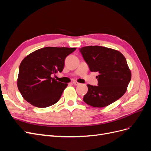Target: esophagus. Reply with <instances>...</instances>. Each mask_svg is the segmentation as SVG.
<instances>
[{
  "mask_svg": "<svg viewBox=\"0 0 151 151\" xmlns=\"http://www.w3.org/2000/svg\"><path fill=\"white\" fill-rule=\"evenodd\" d=\"M72 83H73V84H74V85H76V86H78V85H79V83H77V82H76V81L72 82Z\"/></svg>",
  "mask_w": 151,
  "mask_h": 151,
  "instance_id": "1",
  "label": "esophagus"
}]
</instances>
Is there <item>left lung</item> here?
<instances>
[{"label": "left lung", "instance_id": "left-lung-1", "mask_svg": "<svg viewBox=\"0 0 151 151\" xmlns=\"http://www.w3.org/2000/svg\"><path fill=\"white\" fill-rule=\"evenodd\" d=\"M91 72H99L98 86L88 84L84 101L91 106L103 108L116 101L124 94L131 79L126 58L118 50L101 46L80 48Z\"/></svg>", "mask_w": 151, "mask_h": 151}]
</instances>
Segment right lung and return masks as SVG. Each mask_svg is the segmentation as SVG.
Wrapping results in <instances>:
<instances>
[{"mask_svg":"<svg viewBox=\"0 0 151 151\" xmlns=\"http://www.w3.org/2000/svg\"><path fill=\"white\" fill-rule=\"evenodd\" d=\"M76 49L45 47L31 53L22 60L17 85L26 101L36 107L47 108L60 99L67 84L52 76L62 72L65 58Z\"/></svg>","mask_w":151,"mask_h":151,"instance_id":"add662e5","label":"right lung"}]
</instances>
